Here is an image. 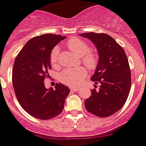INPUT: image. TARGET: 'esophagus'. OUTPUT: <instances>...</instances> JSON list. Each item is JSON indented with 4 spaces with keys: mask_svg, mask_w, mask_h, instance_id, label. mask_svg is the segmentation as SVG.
<instances>
[{
    "mask_svg": "<svg viewBox=\"0 0 146 146\" xmlns=\"http://www.w3.org/2000/svg\"><path fill=\"white\" fill-rule=\"evenodd\" d=\"M70 91H71V92H78V91L80 88H79V87L73 86V87H70Z\"/></svg>",
    "mask_w": 146,
    "mask_h": 146,
    "instance_id": "esophagus-1",
    "label": "esophagus"
}]
</instances>
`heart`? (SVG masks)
<instances>
[{"mask_svg": "<svg viewBox=\"0 0 146 146\" xmlns=\"http://www.w3.org/2000/svg\"><path fill=\"white\" fill-rule=\"evenodd\" d=\"M67 46L79 58H83L84 62L90 69L94 68L96 65V56L89 51V46L86 42L78 38H73L67 42ZM58 53L59 48L54 47L50 54V63L52 66L58 65ZM86 75V70L84 67H80L77 68H65L62 70L59 76L60 81L63 84L69 86H75L79 84L82 81L83 78Z\"/></svg>", "mask_w": 146, "mask_h": 146, "instance_id": "1", "label": "heart"}]
</instances>
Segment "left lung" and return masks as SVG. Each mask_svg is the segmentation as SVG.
<instances>
[{"instance_id": "left-lung-1", "label": "left lung", "mask_w": 146, "mask_h": 146, "mask_svg": "<svg viewBox=\"0 0 146 146\" xmlns=\"http://www.w3.org/2000/svg\"><path fill=\"white\" fill-rule=\"evenodd\" d=\"M88 39L98 52V63L91 80L99 91H92L85 101L87 111L99 117L111 116L119 111L128 97L131 87V73L128 60L122 47L111 36L94 32L79 34Z\"/></svg>"}]
</instances>
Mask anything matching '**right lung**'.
<instances>
[{
	"label": "right lung",
	"mask_w": 146,
	"mask_h": 146,
	"mask_svg": "<svg viewBox=\"0 0 146 146\" xmlns=\"http://www.w3.org/2000/svg\"><path fill=\"white\" fill-rule=\"evenodd\" d=\"M65 36L46 34L29 40L15 60L13 86L17 100L31 116L50 119L61 113L70 93L68 86L56 84L47 88L44 79L51 68L52 50Z\"/></svg>",
	"instance_id": "obj_1"
}]
</instances>
